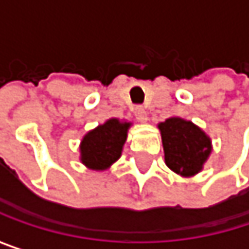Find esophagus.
Here are the masks:
<instances>
[{
	"mask_svg": "<svg viewBox=\"0 0 249 249\" xmlns=\"http://www.w3.org/2000/svg\"><path fill=\"white\" fill-rule=\"evenodd\" d=\"M134 115H135V118L138 121H142V123L147 121V111L142 107H140V105L134 108Z\"/></svg>",
	"mask_w": 249,
	"mask_h": 249,
	"instance_id": "obj_1",
	"label": "esophagus"
}]
</instances>
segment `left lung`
I'll return each mask as SVG.
<instances>
[{
    "label": "left lung",
    "mask_w": 249,
    "mask_h": 249,
    "mask_svg": "<svg viewBox=\"0 0 249 249\" xmlns=\"http://www.w3.org/2000/svg\"><path fill=\"white\" fill-rule=\"evenodd\" d=\"M159 128L166 164L181 176L199 173L211 154L209 137L199 126L181 118H169Z\"/></svg>",
    "instance_id": "left-lung-1"
}]
</instances>
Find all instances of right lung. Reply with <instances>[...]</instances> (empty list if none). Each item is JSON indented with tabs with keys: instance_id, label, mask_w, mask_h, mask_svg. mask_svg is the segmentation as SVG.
Returning a JSON list of instances; mask_svg holds the SVG:
<instances>
[{
	"instance_id": "right-lung-1",
	"label": "right lung",
	"mask_w": 249,
	"mask_h": 249,
	"mask_svg": "<svg viewBox=\"0 0 249 249\" xmlns=\"http://www.w3.org/2000/svg\"><path fill=\"white\" fill-rule=\"evenodd\" d=\"M128 123L109 120L89 131L80 144V160L92 170H105L121 156Z\"/></svg>"
}]
</instances>
